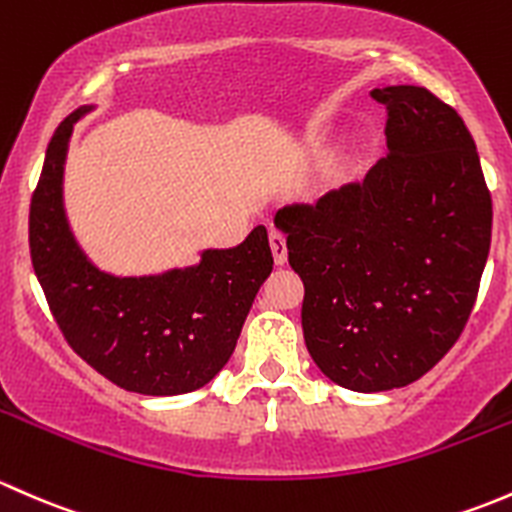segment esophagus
I'll return each mask as SVG.
<instances>
[{
    "instance_id": "34e87169",
    "label": "esophagus",
    "mask_w": 512,
    "mask_h": 512,
    "mask_svg": "<svg viewBox=\"0 0 512 512\" xmlns=\"http://www.w3.org/2000/svg\"><path fill=\"white\" fill-rule=\"evenodd\" d=\"M268 239H271L273 261H276L278 266H283V263L288 261V246H286V236H283V231H278V229H271V234H268Z\"/></svg>"
}]
</instances>
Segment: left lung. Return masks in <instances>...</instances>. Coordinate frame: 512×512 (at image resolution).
Wrapping results in <instances>:
<instances>
[{
  "mask_svg": "<svg viewBox=\"0 0 512 512\" xmlns=\"http://www.w3.org/2000/svg\"><path fill=\"white\" fill-rule=\"evenodd\" d=\"M387 147L362 182L276 214L303 278L310 357L352 392L424 377L463 333L493 204L461 115L421 86L374 88Z\"/></svg>",
  "mask_w": 512,
  "mask_h": 512,
  "instance_id": "1",
  "label": "left lung"
}]
</instances>
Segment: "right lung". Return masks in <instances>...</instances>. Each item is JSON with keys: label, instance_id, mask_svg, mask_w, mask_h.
<instances>
[{"label": "right lung", "instance_id": "obj_1", "mask_svg": "<svg viewBox=\"0 0 512 512\" xmlns=\"http://www.w3.org/2000/svg\"><path fill=\"white\" fill-rule=\"evenodd\" d=\"M81 105L56 128L31 197L34 273L78 357L128 392L172 397L204 387L229 362L258 288L273 268L266 226L234 249H207L197 266L155 276L100 271L63 209V165Z\"/></svg>", "mask_w": 512, "mask_h": 512}]
</instances>
